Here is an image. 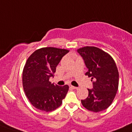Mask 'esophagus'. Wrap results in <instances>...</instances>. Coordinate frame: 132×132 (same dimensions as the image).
I'll use <instances>...</instances> for the list:
<instances>
[{"instance_id":"obj_1","label":"esophagus","mask_w":132,"mask_h":132,"mask_svg":"<svg viewBox=\"0 0 132 132\" xmlns=\"http://www.w3.org/2000/svg\"><path fill=\"white\" fill-rule=\"evenodd\" d=\"M70 87L72 89H78L77 87H75V86H70Z\"/></svg>"}]
</instances>
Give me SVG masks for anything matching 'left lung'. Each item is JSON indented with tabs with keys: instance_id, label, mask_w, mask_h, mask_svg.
Here are the masks:
<instances>
[{
	"instance_id": "8db88e82",
	"label": "left lung",
	"mask_w": 132,
	"mask_h": 132,
	"mask_svg": "<svg viewBox=\"0 0 132 132\" xmlns=\"http://www.w3.org/2000/svg\"><path fill=\"white\" fill-rule=\"evenodd\" d=\"M84 60L91 78L93 88L88 89L87 98L81 100L87 110L98 112L107 109L113 101L119 87V71L113 57L95 46H84L77 50Z\"/></svg>"
}]
</instances>
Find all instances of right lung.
<instances>
[{
    "mask_svg": "<svg viewBox=\"0 0 132 132\" xmlns=\"http://www.w3.org/2000/svg\"><path fill=\"white\" fill-rule=\"evenodd\" d=\"M69 50L44 47L28 58L22 71V86L26 96L36 108L51 112L60 107L69 86H59L49 81L57 65Z\"/></svg>",
    "mask_w": 132,
    "mask_h": 132,
    "instance_id": "1",
    "label": "right lung"
}]
</instances>
